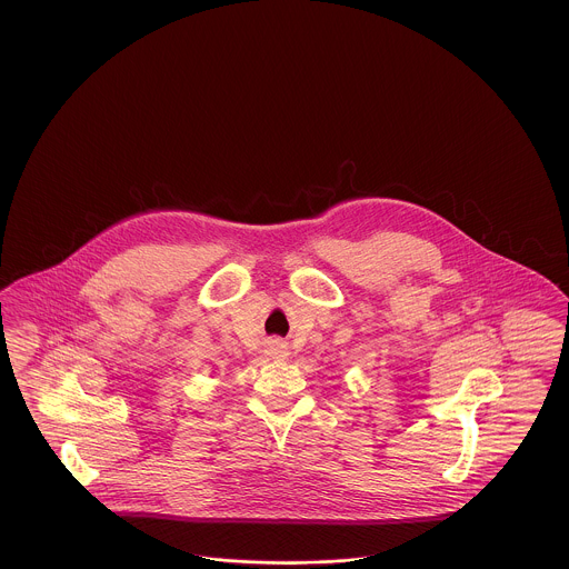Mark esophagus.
<instances>
[{
  "label": "esophagus",
  "mask_w": 569,
  "mask_h": 569,
  "mask_svg": "<svg viewBox=\"0 0 569 569\" xmlns=\"http://www.w3.org/2000/svg\"><path fill=\"white\" fill-rule=\"evenodd\" d=\"M269 353H272L274 358H283V356H288V348H286L283 343H277V341H272L271 348H269Z\"/></svg>",
  "instance_id": "obj_1"
}]
</instances>
